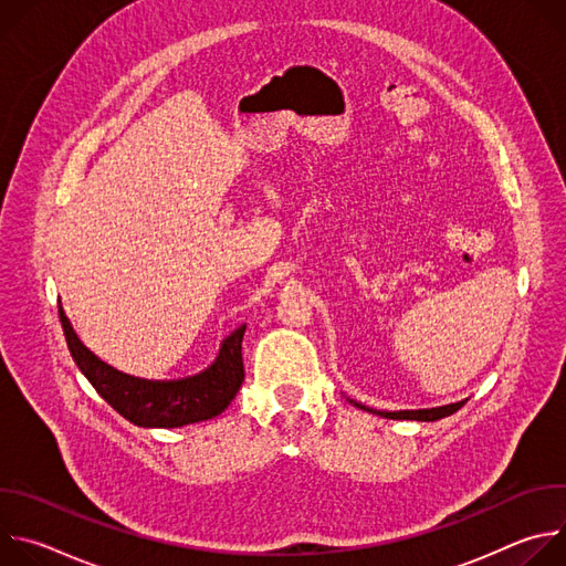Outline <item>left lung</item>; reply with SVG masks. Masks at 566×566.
Here are the masks:
<instances>
[{"label": "left lung", "instance_id": "left-lung-1", "mask_svg": "<svg viewBox=\"0 0 566 566\" xmlns=\"http://www.w3.org/2000/svg\"><path fill=\"white\" fill-rule=\"evenodd\" d=\"M352 400V398H349ZM468 400V398H465ZM465 400H459V402H450V406H441V408H430V410H400V412H380V410H374V408H365L363 402H356L352 400L356 408L360 410H367L371 415H378V417H385V419H398V421H439L443 417H450L454 415L457 410H461L465 406Z\"/></svg>", "mask_w": 566, "mask_h": 566}]
</instances>
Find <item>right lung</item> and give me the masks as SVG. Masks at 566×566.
<instances>
[{"label": "right lung", "mask_w": 566, "mask_h": 566, "mask_svg": "<svg viewBox=\"0 0 566 566\" xmlns=\"http://www.w3.org/2000/svg\"><path fill=\"white\" fill-rule=\"evenodd\" d=\"M60 322L77 369L120 417L140 428H181L214 419L230 406L244 382L241 340L247 325L221 343L219 356L201 374L179 380H145L123 374L94 356L75 336L62 306Z\"/></svg>", "instance_id": "right-lung-1"}]
</instances>
